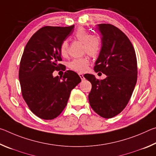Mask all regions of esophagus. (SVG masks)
<instances>
[{"mask_svg": "<svg viewBox=\"0 0 156 156\" xmlns=\"http://www.w3.org/2000/svg\"><path fill=\"white\" fill-rule=\"evenodd\" d=\"M79 76H80V78H81V80H84V76L82 74V73H79Z\"/></svg>", "mask_w": 156, "mask_h": 156, "instance_id": "1", "label": "esophagus"}]
</instances>
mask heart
<instances>
[{
    "instance_id": "heart-1",
    "label": "heart",
    "mask_w": 156,
    "mask_h": 156,
    "mask_svg": "<svg viewBox=\"0 0 156 156\" xmlns=\"http://www.w3.org/2000/svg\"><path fill=\"white\" fill-rule=\"evenodd\" d=\"M73 38L83 44V52L87 53L91 57L96 56L100 51L101 43L99 38L95 35H90L85 29L78 28L73 35ZM60 54L62 57H66L68 55L69 44L67 41L62 42L60 46ZM89 65L88 58L83 57L76 58L69 62L68 67L71 69L78 73H84L87 70Z\"/></svg>"
}]
</instances>
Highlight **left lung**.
I'll use <instances>...</instances> for the list:
<instances>
[{
    "instance_id": "left-lung-1",
    "label": "left lung",
    "mask_w": 156,
    "mask_h": 156,
    "mask_svg": "<svg viewBox=\"0 0 156 156\" xmlns=\"http://www.w3.org/2000/svg\"><path fill=\"white\" fill-rule=\"evenodd\" d=\"M102 48L94 66L107 78L99 80L92 74H84L91 83L89 101L95 112L105 118H112L122 112L135 88L138 67L135 50L128 37L111 24H99Z\"/></svg>"
}]
</instances>
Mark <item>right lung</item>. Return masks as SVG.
<instances>
[{
  "instance_id": "1",
  "label": "right lung",
  "mask_w": 156,
  "mask_h": 156,
  "mask_svg": "<svg viewBox=\"0 0 156 156\" xmlns=\"http://www.w3.org/2000/svg\"><path fill=\"white\" fill-rule=\"evenodd\" d=\"M73 27L41 28L29 40L21 57L18 78L22 96L30 109L41 119L58 117L67 105L71 91L81 81L71 70L62 77L52 75L63 67L59 63L62 61L60 46Z\"/></svg>"
}]
</instances>
